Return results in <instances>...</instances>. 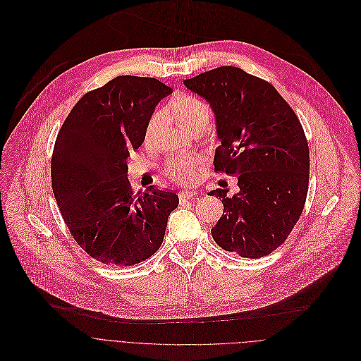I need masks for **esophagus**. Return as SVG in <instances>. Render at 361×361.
I'll return each mask as SVG.
<instances>
[{
	"instance_id": "34e87169",
	"label": "esophagus",
	"mask_w": 361,
	"mask_h": 361,
	"mask_svg": "<svg viewBox=\"0 0 361 361\" xmlns=\"http://www.w3.org/2000/svg\"><path fill=\"white\" fill-rule=\"evenodd\" d=\"M178 196H179V200H188V199L197 196V193L193 190H182V192H179Z\"/></svg>"
}]
</instances>
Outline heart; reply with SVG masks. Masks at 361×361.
<instances>
[{
    "instance_id": "heart-1",
    "label": "heart",
    "mask_w": 361,
    "mask_h": 361,
    "mask_svg": "<svg viewBox=\"0 0 361 361\" xmlns=\"http://www.w3.org/2000/svg\"><path fill=\"white\" fill-rule=\"evenodd\" d=\"M169 114L172 118L178 122L179 126H182L186 130H195L200 126H207L210 111L209 106L199 99L197 97L186 92H178L172 97V99L168 104ZM162 112L157 111L152 114L147 123L145 129V137L147 140H151L158 130L161 121H162ZM196 166L197 161L192 158H183L178 157L168 162L166 165V173L171 179L179 183H189L195 180L196 178Z\"/></svg>"
}]
</instances>
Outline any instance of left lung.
<instances>
[{"label":"left lung","instance_id":"8db88e82","mask_svg":"<svg viewBox=\"0 0 361 361\" xmlns=\"http://www.w3.org/2000/svg\"><path fill=\"white\" fill-rule=\"evenodd\" d=\"M216 115L222 145L214 172L238 176L239 193L214 189L224 214L214 242L240 257L270 255L289 238L305 209L310 155L303 126L276 88L238 66H219L185 80Z\"/></svg>","mask_w":361,"mask_h":361}]
</instances>
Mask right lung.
I'll list each match as a JSON object with an SVG mask.
<instances>
[{"label": "right lung", "mask_w": 361, "mask_h": 361, "mask_svg": "<svg viewBox=\"0 0 361 361\" xmlns=\"http://www.w3.org/2000/svg\"><path fill=\"white\" fill-rule=\"evenodd\" d=\"M172 88L121 75L87 92L63 121L51 159V183L63 222L95 260L133 266L161 247L178 195L154 186L133 192L126 159L145 140L157 104Z\"/></svg>", "instance_id": "right-lung-1"}]
</instances>
